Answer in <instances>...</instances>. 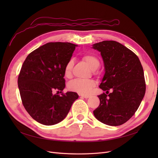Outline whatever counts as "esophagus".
I'll use <instances>...</instances> for the list:
<instances>
[{"instance_id": "esophagus-1", "label": "esophagus", "mask_w": 158, "mask_h": 158, "mask_svg": "<svg viewBox=\"0 0 158 158\" xmlns=\"http://www.w3.org/2000/svg\"><path fill=\"white\" fill-rule=\"evenodd\" d=\"M81 97H82V98H90V95H84V94H82V95H80Z\"/></svg>"}]
</instances>
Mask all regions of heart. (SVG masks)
Returning <instances> with one entry per match:
<instances>
[{
  "label": "heart",
  "mask_w": 158,
  "mask_h": 158,
  "mask_svg": "<svg viewBox=\"0 0 158 158\" xmlns=\"http://www.w3.org/2000/svg\"><path fill=\"white\" fill-rule=\"evenodd\" d=\"M83 59L88 64L89 68L94 70H96L100 64L99 60L97 57L92 55H85L83 56ZM74 64L73 59L69 60L66 64L64 69V74L66 77H70L72 73V69ZM95 86V82L90 79H75L69 84L68 87L70 90L82 94H89L93 88Z\"/></svg>",
  "instance_id": "1"
}]
</instances>
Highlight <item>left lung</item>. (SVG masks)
<instances>
[{
  "mask_svg": "<svg viewBox=\"0 0 158 158\" xmlns=\"http://www.w3.org/2000/svg\"><path fill=\"white\" fill-rule=\"evenodd\" d=\"M101 52L105 74L99 85L109 95H98L100 103L94 111L98 121L109 126H119L137 111L146 92L144 70L138 57L120 43L103 41L92 45Z\"/></svg>",
  "mask_w": 158,
  "mask_h": 158,
  "instance_id": "1",
  "label": "left lung"
}]
</instances>
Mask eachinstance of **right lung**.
<instances>
[{
	"label": "right lung",
	"instance_id": "right-lung-1",
	"mask_svg": "<svg viewBox=\"0 0 158 158\" xmlns=\"http://www.w3.org/2000/svg\"><path fill=\"white\" fill-rule=\"evenodd\" d=\"M76 46L68 42L47 43L32 51L23 62L18 78L23 106L42 125H53L63 121L78 98L73 92L61 96L52 94L64 89V69Z\"/></svg>",
	"mask_w": 158,
	"mask_h": 158
}]
</instances>
